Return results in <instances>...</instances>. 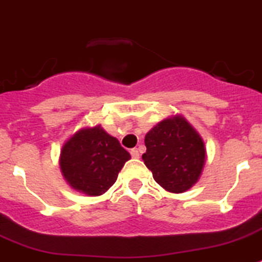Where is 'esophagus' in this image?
<instances>
[{"mask_svg":"<svg viewBox=\"0 0 262 262\" xmlns=\"http://www.w3.org/2000/svg\"><path fill=\"white\" fill-rule=\"evenodd\" d=\"M130 155H132V158H134V159L140 158V151H138V148H132Z\"/></svg>","mask_w":262,"mask_h":262,"instance_id":"esophagus-1","label":"esophagus"}]
</instances>
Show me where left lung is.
<instances>
[{
  "label": "left lung",
  "instance_id": "8db88e82",
  "mask_svg": "<svg viewBox=\"0 0 262 262\" xmlns=\"http://www.w3.org/2000/svg\"><path fill=\"white\" fill-rule=\"evenodd\" d=\"M146 167L160 187L172 193L192 188L201 176L206 150L195 129L180 115L164 119L145 137Z\"/></svg>",
  "mask_w": 262,
  "mask_h": 262
}]
</instances>
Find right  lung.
I'll list each match as a JSON object with an SVG mask.
<instances>
[{"mask_svg": "<svg viewBox=\"0 0 262 262\" xmlns=\"http://www.w3.org/2000/svg\"><path fill=\"white\" fill-rule=\"evenodd\" d=\"M130 154L100 125L83 128L62 146L60 167L73 189L87 195L107 192Z\"/></svg>", "mask_w": 262, "mask_h": 262, "instance_id": "obj_1", "label": "right lung"}]
</instances>
